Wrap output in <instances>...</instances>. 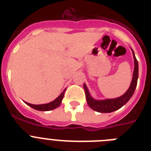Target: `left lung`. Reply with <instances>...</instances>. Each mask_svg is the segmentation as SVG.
<instances>
[{"instance_id": "obj_1", "label": "left lung", "mask_w": 151, "mask_h": 151, "mask_svg": "<svg viewBox=\"0 0 151 151\" xmlns=\"http://www.w3.org/2000/svg\"><path fill=\"white\" fill-rule=\"evenodd\" d=\"M132 54L133 57H134V63L132 80V82H131L129 88L121 97L114 98V99H106L101 100V101L95 100L91 96L87 86H86L85 84H84V89H85V97H86L87 103L88 106L91 108L92 110H95L97 112H99V113H111V112L119 110V108L124 106L130 100V98L133 95L134 90L136 88L138 78V63L137 59H136L135 55H134V53L133 50Z\"/></svg>"}]
</instances>
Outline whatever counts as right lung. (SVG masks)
Returning <instances> with one entry per match:
<instances>
[{"mask_svg":"<svg viewBox=\"0 0 151 151\" xmlns=\"http://www.w3.org/2000/svg\"><path fill=\"white\" fill-rule=\"evenodd\" d=\"M66 88L64 89L63 91L61 93L60 95L57 97V98H56L54 101H51V102L48 103V104H38V105L32 104H29V103H27V102H26V104L27 105H29V106H31V107H32L33 109H35V110H40V111H48V110H54V109L58 107V106L60 105L63 98L64 93H65V91H66Z\"/></svg>","mask_w":151,"mask_h":151,"instance_id":"1","label":"right lung"}]
</instances>
